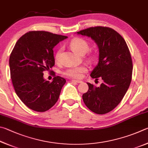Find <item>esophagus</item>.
I'll list each match as a JSON object with an SVG mask.
<instances>
[{"label": "esophagus", "instance_id": "obj_1", "mask_svg": "<svg viewBox=\"0 0 148 148\" xmlns=\"http://www.w3.org/2000/svg\"><path fill=\"white\" fill-rule=\"evenodd\" d=\"M71 82H73V83H82V81H78V80H72Z\"/></svg>", "mask_w": 148, "mask_h": 148}]
</instances>
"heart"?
I'll return each mask as SVG.
<instances>
[{
    "label": "heart",
    "mask_w": 148,
    "mask_h": 148,
    "mask_svg": "<svg viewBox=\"0 0 148 148\" xmlns=\"http://www.w3.org/2000/svg\"><path fill=\"white\" fill-rule=\"evenodd\" d=\"M69 45L71 48L75 52L81 55H83L86 52L88 51L89 49V45L87 41L82 38H76L73 39L69 43ZM62 48H60L58 51H57L56 53L54 56V59L55 61L58 62L60 57V54L62 53ZM88 69L86 66H80L77 67H71L67 70V71L64 73V74L66 76L71 77V78L74 79H81L84 73L87 72Z\"/></svg>",
    "instance_id": "obj_1"
}]
</instances>
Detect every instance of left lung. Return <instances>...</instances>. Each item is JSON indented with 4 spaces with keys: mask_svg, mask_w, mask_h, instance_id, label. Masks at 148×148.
Returning a JSON list of instances; mask_svg holds the SVG:
<instances>
[{
    "mask_svg": "<svg viewBox=\"0 0 148 148\" xmlns=\"http://www.w3.org/2000/svg\"><path fill=\"white\" fill-rule=\"evenodd\" d=\"M77 34L91 38L99 49V62L90 76L103 83L99 87L87 82L88 90L82 95L84 104L97 114H104L116 107L131 84L133 62L127 45L120 34L112 28L90 27Z\"/></svg>",
    "mask_w": 148,
    "mask_h": 148,
    "instance_id": "1",
    "label": "left lung"
}]
</instances>
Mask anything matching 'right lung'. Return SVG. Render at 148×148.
I'll return each instance as SVG.
<instances>
[{
	"label": "right lung",
	"instance_id": "obj_1",
	"mask_svg": "<svg viewBox=\"0 0 148 148\" xmlns=\"http://www.w3.org/2000/svg\"><path fill=\"white\" fill-rule=\"evenodd\" d=\"M67 38L30 31L15 43L9 60L10 76L17 96L30 109L45 112L58 101L66 79L56 76L50 82L43 79V71L54 66L53 49Z\"/></svg>",
	"mask_w": 148,
	"mask_h": 148
}]
</instances>
